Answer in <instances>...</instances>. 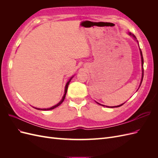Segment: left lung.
<instances>
[{"label": "left lung", "instance_id": "obj_1", "mask_svg": "<svg viewBox=\"0 0 158 158\" xmlns=\"http://www.w3.org/2000/svg\"><path fill=\"white\" fill-rule=\"evenodd\" d=\"M129 35H132L134 38H135L136 39V37L133 34H131V33H129ZM140 55H141V59H142V66H143V64H144V59H143V56H142V51L140 49ZM143 77H144V68L142 67V80H141V82H140V85H141V84H142V80H143ZM124 103H123V104H121V105H120V106H114V107H108V106H106V107H111V108H113V107H121V106H123V105L124 104ZM98 104H99V103H98ZM99 105H101V104H99ZM101 106H102V105H101Z\"/></svg>", "mask_w": 158, "mask_h": 158}]
</instances>
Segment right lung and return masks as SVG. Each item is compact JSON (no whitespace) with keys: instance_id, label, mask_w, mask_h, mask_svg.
<instances>
[{"instance_id":"add662e5","label":"right lung","mask_w":158,"mask_h":158,"mask_svg":"<svg viewBox=\"0 0 158 158\" xmlns=\"http://www.w3.org/2000/svg\"><path fill=\"white\" fill-rule=\"evenodd\" d=\"M71 79H72V78H71ZM71 79H70L69 80V82L66 83V86H65V90H64V95H63V99H62L61 100H60V102L59 103H57L56 105H55V106H52V107H50V108H48V109H39V108H35V107H33V108H35V109H38V110H44V111H45V110H51V109H55V108H56V107H58L59 106H60V105L63 102V101L64 100V99H65V96H66V92H67V89H68V86H69V83H70V80H71Z\"/></svg>"}]
</instances>
